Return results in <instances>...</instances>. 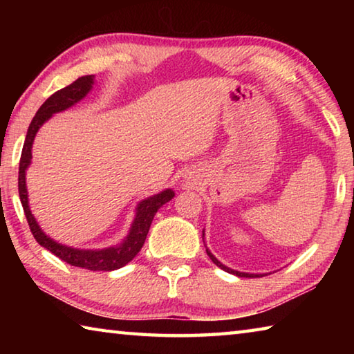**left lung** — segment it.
<instances>
[{"instance_id": "left-lung-1", "label": "left lung", "mask_w": 354, "mask_h": 354, "mask_svg": "<svg viewBox=\"0 0 354 354\" xmlns=\"http://www.w3.org/2000/svg\"><path fill=\"white\" fill-rule=\"evenodd\" d=\"M203 237H205V232H203ZM206 253H207V256L211 257L212 259V262L215 263V266L217 267H220L221 270H225V272H227V273H232V274H237V277H241V278H261L262 274H250V273H242V272H236V270H231V268H227L226 266H223V263H221L220 261H217V257H215L211 251H209L207 248H206Z\"/></svg>"}]
</instances>
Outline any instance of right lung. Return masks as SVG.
Instances as JSON below:
<instances>
[{
	"label": "right lung",
	"mask_w": 354,
	"mask_h": 354,
	"mask_svg": "<svg viewBox=\"0 0 354 354\" xmlns=\"http://www.w3.org/2000/svg\"><path fill=\"white\" fill-rule=\"evenodd\" d=\"M92 84H93V75L77 77V80L75 82H71L70 86L53 93L51 97L40 106V109L37 111V113H35L31 124H29L25 145H23L20 169H19V194H20L23 211H25V215H26L29 230H31L34 239L41 245V247L50 250L53 254H56L59 259L70 263V266L81 267V268H86V270H93V272H98V270L111 272L127 266L129 261H133L137 256V253H139L140 248L143 247V243H145L149 226H151V221L154 218L156 212H158V209L175 196L173 190L167 189L158 195L149 196L148 200H143L140 205L137 206L136 218H134L133 226H131L129 234L120 245H115V247H111V248H104V250H77V248L65 247V245L55 242L40 230L37 221H35L31 211H29L26 179H25L26 169L28 165L31 164V158H32L31 154L32 142L39 128L53 115V113L68 109V107L76 104L77 101L86 97V95L91 92Z\"/></svg>",
	"instance_id": "obj_1"
}]
</instances>
